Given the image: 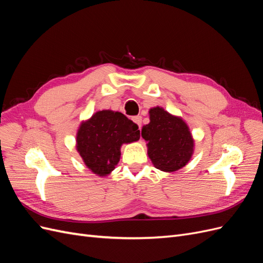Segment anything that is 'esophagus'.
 I'll use <instances>...</instances> for the list:
<instances>
[{
	"instance_id": "obj_1",
	"label": "esophagus",
	"mask_w": 263,
	"mask_h": 263,
	"mask_svg": "<svg viewBox=\"0 0 263 263\" xmlns=\"http://www.w3.org/2000/svg\"><path fill=\"white\" fill-rule=\"evenodd\" d=\"M141 121H142V117L141 116H134L133 117V122L136 123L138 125L139 128L141 127Z\"/></svg>"
}]
</instances>
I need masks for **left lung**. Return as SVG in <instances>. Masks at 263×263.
<instances>
[{
    "mask_svg": "<svg viewBox=\"0 0 263 263\" xmlns=\"http://www.w3.org/2000/svg\"><path fill=\"white\" fill-rule=\"evenodd\" d=\"M150 123L142 127L141 136L148 141V156L157 169L174 172L183 168L193 154L194 140L182 118L162 107L149 110Z\"/></svg>",
    "mask_w": 263,
    "mask_h": 263,
    "instance_id": "1",
    "label": "left lung"
}]
</instances>
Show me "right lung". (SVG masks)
<instances>
[{
	"label": "right lung",
	"instance_id": "1",
	"mask_svg": "<svg viewBox=\"0 0 263 263\" xmlns=\"http://www.w3.org/2000/svg\"><path fill=\"white\" fill-rule=\"evenodd\" d=\"M140 137L137 124L124 114L100 110L81 124L77 134V149L85 165L100 177L115 169L123 144Z\"/></svg>",
	"mask_w": 263,
	"mask_h": 263
}]
</instances>
